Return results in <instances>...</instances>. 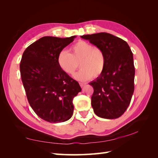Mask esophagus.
<instances>
[{
	"label": "esophagus",
	"mask_w": 158,
	"mask_h": 158,
	"mask_svg": "<svg viewBox=\"0 0 158 158\" xmlns=\"http://www.w3.org/2000/svg\"><path fill=\"white\" fill-rule=\"evenodd\" d=\"M79 85H80V86L81 87V88H83V87H84L85 85H86V83H79Z\"/></svg>",
	"instance_id": "esophagus-1"
}]
</instances>
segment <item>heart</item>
I'll return each mask as SVG.
<instances>
[{
    "label": "heart",
    "mask_w": 158,
    "mask_h": 158,
    "mask_svg": "<svg viewBox=\"0 0 158 158\" xmlns=\"http://www.w3.org/2000/svg\"><path fill=\"white\" fill-rule=\"evenodd\" d=\"M57 62L63 72L73 75L78 68L81 70L75 75V79L85 81L93 77L97 78L103 73L106 65V57L101 49L94 48L90 43L79 41L70 48L60 52L57 57Z\"/></svg>",
    "instance_id": "obj_1"
}]
</instances>
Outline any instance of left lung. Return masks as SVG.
<instances>
[{
  "label": "left lung",
  "instance_id": "left-lung-1",
  "mask_svg": "<svg viewBox=\"0 0 158 158\" xmlns=\"http://www.w3.org/2000/svg\"><path fill=\"white\" fill-rule=\"evenodd\" d=\"M81 37L101 49L106 57L103 73L89 83L94 88L91 98L94 111L102 118H118L128 107L135 89L132 52L125 41L109 33Z\"/></svg>",
  "mask_w": 158,
  "mask_h": 158
}]
</instances>
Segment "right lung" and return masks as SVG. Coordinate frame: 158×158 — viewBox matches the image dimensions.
Instances as JSON below:
<instances>
[{"label":"right lung","mask_w":158,"mask_h":158,"mask_svg":"<svg viewBox=\"0 0 158 158\" xmlns=\"http://www.w3.org/2000/svg\"><path fill=\"white\" fill-rule=\"evenodd\" d=\"M75 37L43 36L23 53L19 69L27 99L36 115L46 122L69 120L73 114L74 97L81 91L79 83L57 62L58 53Z\"/></svg>","instance_id":"obj_1"}]
</instances>
